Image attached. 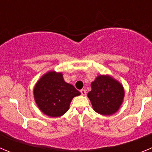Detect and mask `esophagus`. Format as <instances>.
<instances>
[{"label":"esophagus","instance_id":"obj_1","mask_svg":"<svg viewBox=\"0 0 152 152\" xmlns=\"http://www.w3.org/2000/svg\"><path fill=\"white\" fill-rule=\"evenodd\" d=\"M80 94H81V95H83V96H84V95H86V94H87V92H86V90L85 89H82L80 90Z\"/></svg>","mask_w":152,"mask_h":152}]
</instances>
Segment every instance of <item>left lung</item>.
I'll return each mask as SVG.
<instances>
[{
    "mask_svg": "<svg viewBox=\"0 0 152 152\" xmlns=\"http://www.w3.org/2000/svg\"><path fill=\"white\" fill-rule=\"evenodd\" d=\"M88 96L96 113L112 115L123 103L124 90L121 84L111 77L100 75L91 83V91Z\"/></svg>",
    "mask_w": 152,
    "mask_h": 152,
    "instance_id": "left-lung-1",
    "label": "left lung"
}]
</instances>
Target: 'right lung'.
I'll use <instances>...</instances> for the list:
<instances>
[{
	"instance_id": "1",
	"label": "right lung",
	"mask_w": 152,
	"mask_h": 152,
	"mask_svg": "<svg viewBox=\"0 0 152 152\" xmlns=\"http://www.w3.org/2000/svg\"><path fill=\"white\" fill-rule=\"evenodd\" d=\"M80 93L64 80L61 73L50 72L40 78L34 88L36 104L43 113L51 117L62 116L71 101Z\"/></svg>"
}]
</instances>
